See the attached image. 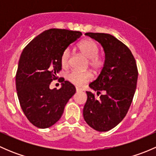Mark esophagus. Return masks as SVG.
I'll return each mask as SVG.
<instances>
[{"label":"esophagus","mask_w":156,"mask_h":156,"mask_svg":"<svg viewBox=\"0 0 156 156\" xmlns=\"http://www.w3.org/2000/svg\"><path fill=\"white\" fill-rule=\"evenodd\" d=\"M83 90L81 89V88H79V87H76V91L77 92H80V91H82Z\"/></svg>","instance_id":"esophagus-1"}]
</instances>
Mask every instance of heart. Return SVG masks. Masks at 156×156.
<instances>
[{"label": "heart", "mask_w": 156, "mask_h": 156, "mask_svg": "<svg viewBox=\"0 0 156 156\" xmlns=\"http://www.w3.org/2000/svg\"><path fill=\"white\" fill-rule=\"evenodd\" d=\"M78 48L80 52L88 59V64L91 69H94V71H97L103 67L104 60L101 56L98 55V45L94 41L91 39L83 40L78 44ZM69 57H70V53L69 50H64L60 57V62L62 68L66 69L69 66ZM66 78L74 85L82 87L86 83L90 81L92 78V75L90 72H81L78 71H72L66 75Z\"/></svg>", "instance_id": "1"}]
</instances>
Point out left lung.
<instances>
[{
  "label": "left lung",
  "mask_w": 156,
  "mask_h": 156,
  "mask_svg": "<svg viewBox=\"0 0 156 156\" xmlns=\"http://www.w3.org/2000/svg\"><path fill=\"white\" fill-rule=\"evenodd\" d=\"M85 35L97 41L103 47L105 61L101 72L89 87L105 94L97 99L86 91L87 100L83 116L90 127L100 132L117 126L127 115L135 94L138 72L136 61L125 44L105 33L87 32Z\"/></svg>",
  "instance_id": "left-lung-1"
}]
</instances>
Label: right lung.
Listing matches in <instances>:
<instances>
[{
	"instance_id": "obj_1",
	"label": "right lung",
	"mask_w": 156,
	"mask_h": 156,
	"mask_svg": "<svg viewBox=\"0 0 156 156\" xmlns=\"http://www.w3.org/2000/svg\"><path fill=\"white\" fill-rule=\"evenodd\" d=\"M81 31L50 29L34 37L24 48L16 75V87L22 109L29 121L38 128H48L59 120L75 87L61 81L59 90L50 89L62 69V52L78 40Z\"/></svg>"
}]
</instances>
